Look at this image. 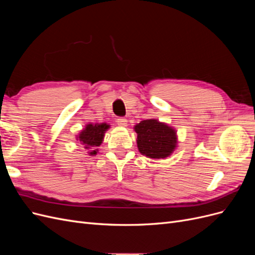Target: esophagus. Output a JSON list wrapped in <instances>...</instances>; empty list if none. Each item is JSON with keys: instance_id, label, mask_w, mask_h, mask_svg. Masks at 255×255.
Segmentation results:
<instances>
[{"instance_id": "obj_1", "label": "esophagus", "mask_w": 255, "mask_h": 255, "mask_svg": "<svg viewBox=\"0 0 255 255\" xmlns=\"http://www.w3.org/2000/svg\"><path fill=\"white\" fill-rule=\"evenodd\" d=\"M117 123H118V126L119 127H123V128H125V127H127L128 126V120L126 119V118H118L117 119Z\"/></svg>"}]
</instances>
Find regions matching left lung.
Masks as SVG:
<instances>
[{
    "instance_id": "1",
    "label": "left lung",
    "mask_w": 255,
    "mask_h": 255,
    "mask_svg": "<svg viewBox=\"0 0 255 255\" xmlns=\"http://www.w3.org/2000/svg\"><path fill=\"white\" fill-rule=\"evenodd\" d=\"M137 146L142 155L150 158H166L176 148L175 129L155 119L143 120L134 127Z\"/></svg>"
}]
</instances>
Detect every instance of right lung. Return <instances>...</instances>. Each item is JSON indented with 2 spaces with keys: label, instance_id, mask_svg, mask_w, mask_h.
Masks as SVG:
<instances>
[{
  "label": "right lung",
  "instance_id": "add662e5",
  "mask_svg": "<svg viewBox=\"0 0 255 255\" xmlns=\"http://www.w3.org/2000/svg\"><path fill=\"white\" fill-rule=\"evenodd\" d=\"M109 128L110 126L106 125V123H101V125H99V123L91 125V123H89L80 133L78 139L84 145V148L89 151V155H96L98 152L97 148L102 143L104 134Z\"/></svg>",
  "mask_w": 255,
  "mask_h": 255
}]
</instances>
